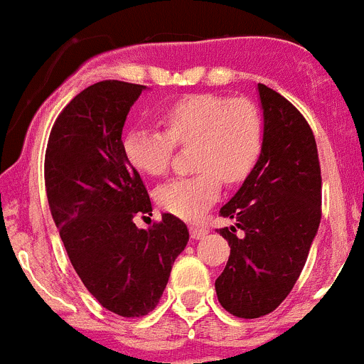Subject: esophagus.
<instances>
[{
  "label": "esophagus",
  "mask_w": 364,
  "mask_h": 364,
  "mask_svg": "<svg viewBox=\"0 0 364 364\" xmlns=\"http://www.w3.org/2000/svg\"><path fill=\"white\" fill-rule=\"evenodd\" d=\"M206 234H208V230H206L205 227H198V225H192V227H190V235H192V239H203Z\"/></svg>",
  "instance_id": "esophagus-1"
}]
</instances>
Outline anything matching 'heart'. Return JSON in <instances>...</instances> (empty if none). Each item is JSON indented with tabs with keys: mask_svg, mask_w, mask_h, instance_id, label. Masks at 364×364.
I'll use <instances>...</instances> for the list:
<instances>
[{
	"mask_svg": "<svg viewBox=\"0 0 364 364\" xmlns=\"http://www.w3.org/2000/svg\"><path fill=\"white\" fill-rule=\"evenodd\" d=\"M165 132L136 127L123 139L125 158L137 172L161 176L174 158L176 145L190 146L196 174L163 183L156 201L163 210L196 221L219 198L221 179L243 181L263 152L264 127L259 109L247 97L194 94L168 105L159 114Z\"/></svg>",
	"mask_w": 364,
	"mask_h": 364,
	"instance_id": "obj_1",
	"label": "heart"
}]
</instances>
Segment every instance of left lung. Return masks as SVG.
I'll return each instance as SVG.
<instances>
[{
  "mask_svg": "<svg viewBox=\"0 0 364 364\" xmlns=\"http://www.w3.org/2000/svg\"><path fill=\"white\" fill-rule=\"evenodd\" d=\"M264 143L259 159L223 218L230 245L228 263L215 279L221 306L255 319L274 312L303 270L321 223V166L316 137L303 114L267 85H257ZM242 230L237 234V228Z\"/></svg>",
  "mask_w": 364,
  "mask_h": 364,
  "instance_id": "left-lung-1",
  "label": "left lung"
}]
</instances>
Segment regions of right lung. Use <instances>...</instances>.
<instances>
[{"instance_id":"1","label":"right lung","mask_w":364,"mask_h":364,"mask_svg":"<svg viewBox=\"0 0 364 364\" xmlns=\"http://www.w3.org/2000/svg\"><path fill=\"white\" fill-rule=\"evenodd\" d=\"M145 88L116 80L85 88L58 116L45 154L48 206L68 259L101 306L123 317L156 309L188 243V228L172 214L149 230L134 223L152 215V203L121 132Z\"/></svg>"}]
</instances>
